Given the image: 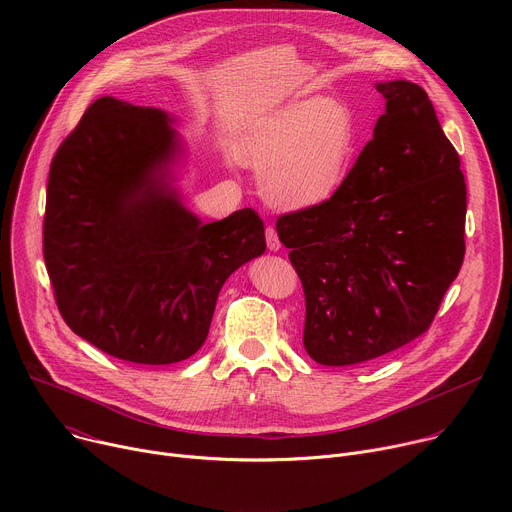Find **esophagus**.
<instances>
[{
  "mask_svg": "<svg viewBox=\"0 0 512 512\" xmlns=\"http://www.w3.org/2000/svg\"><path fill=\"white\" fill-rule=\"evenodd\" d=\"M265 243H267V249H269V251H279V249H281L277 231H275L273 227H267V229H265Z\"/></svg>",
  "mask_w": 512,
  "mask_h": 512,
  "instance_id": "obj_1",
  "label": "esophagus"
}]
</instances>
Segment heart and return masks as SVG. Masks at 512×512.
<instances>
[{"label": "heart", "instance_id": "obj_1", "mask_svg": "<svg viewBox=\"0 0 512 512\" xmlns=\"http://www.w3.org/2000/svg\"><path fill=\"white\" fill-rule=\"evenodd\" d=\"M358 133L352 115L328 99H306L261 117L245 131L239 154L263 170L261 192L277 208L330 202L346 182Z\"/></svg>", "mask_w": 512, "mask_h": 512}]
</instances>
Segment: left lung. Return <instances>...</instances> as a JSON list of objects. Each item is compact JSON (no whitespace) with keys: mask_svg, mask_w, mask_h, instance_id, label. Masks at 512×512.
<instances>
[{"mask_svg":"<svg viewBox=\"0 0 512 512\" xmlns=\"http://www.w3.org/2000/svg\"><path fill=\"white\" fill-rule=\"evenodd\" d=\"M377 91L387 109L340 192L275 225L304 287V346L326 367L427 332L466 253L460 156L427 93L409 81Z\"/></svg>","mask_w":512,"mask_h":512,"instance_id":"left-lung-1","label":"left lung"}]
</instances>
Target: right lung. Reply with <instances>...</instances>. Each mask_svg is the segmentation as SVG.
<instances>
[{"label": "right lung", "mask_w": 512, "mask_h": 512, "mask_svg": "<svg viewBox=\"0 0 512 512\" xmlns=\"http://www.w3.org/2000/svg\"><path fill=\"white\" fill-rule=\"evenodd\" d=\"M172 119L97 99L50 162L42 251L68 328L137 364H172L206 340L218 291L265 251L253 208L202 225L170 188Z\"/></svg>", "instance_id": "add662e5"}]
</instances>
